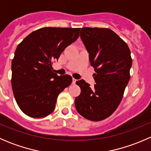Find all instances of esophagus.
Segmentation results:
<instances>
[{
  "label": "esophagus",
  "instance_id": "34e87169",
  "mask_svg": "<svg viewBox=\"0 0 151 151\" xmlns=\"http://www.w3.org/2000/svg\"><path fill=\"white\" fill-rule=\"evenodd\" d=\"M76 82H77V80H76V79H74V78H73L72 79V83H73V84H75Z\"/></svg>",
  "mask_w": 151,
  "mask_h": 151
}]
</instances>
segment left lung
<instances>
[{"mask_svg": "<svg viewBox=\"0 0 151 151\" xmlns=\"http://www.w3.org/2000/svg\"><path fill=\"white\" fill-rule=\"evenodd\" d=\"M80 37L89 52L96 84L91 88L85 80L76 82L81 93L76 97L75 107L86 119L100 121L110 116L122 100L130 80V50L109 28H83Z\"/></svg>", "mask_w": 151, "mask_h": 151, "instance_id": "obj_1", "label": "left lung"}]
</instances>
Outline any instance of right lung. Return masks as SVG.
Here are the masks:
<instances>
[{
	"label": "right lung",
	"instance_id": "1",
	"mask_svg": "<svg viewBox=\"0 0 151 151\" xmlns=\"http://www.w3.org/2000/svg\"><path fill=\"white\" fill-rule=\"evenodd\" d=\"M80 30L45 27L18 45L12 62V87L17 104L28 116L39 118L51 114L59 94L71 85L72 77H59L52 65L77 40Z\"/></svg>",
	"mask_w": 151,
	"mask_h": 151
}]
</instances>
